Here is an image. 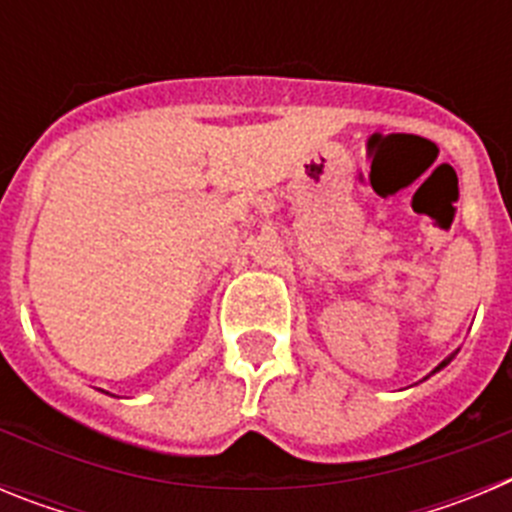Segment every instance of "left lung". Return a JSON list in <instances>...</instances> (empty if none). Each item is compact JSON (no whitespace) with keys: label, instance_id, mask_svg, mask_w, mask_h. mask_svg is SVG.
I'll return each instance as SVG.
<instances>
[{"label":"left lung","instance_id":"left-lung-1","mask_svg":"<svg viewBox=\"0 0 512 512\" xmlns=\"http://www.w3.org/2000/svg\"><path fill=\"white\" fill-rule=\"evenodd\" d=\"M454 356H456V351H454V354H451V356H446V359H443V361H441V364H438V366H436V369H433V372H431V374H436V372H441V369H443V366H446V364H449V361H451V359H454Z\"/></svg>","mask_w":512,"mask_h":512}]
</instances>
